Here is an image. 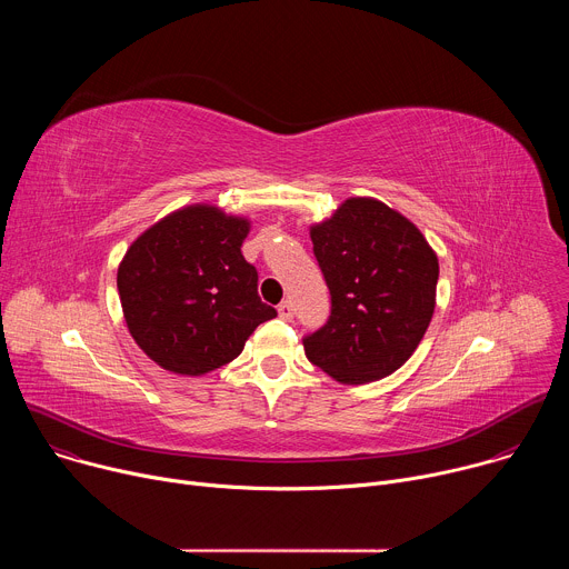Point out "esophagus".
<instances>
[{"instance_id": "obj_1", "label": "esophagus", "mask_w": 569, "mask_h": 569, "mask_svg": "<svg viewBox=\"0 0 569 569\" xmlns=\"http://www.w3.org/2000/svg\"><path fill=\"white\" fill-rule=\"evenodd\" d=\"M279 317L286 319V321H290V319L295 317V308H292V301H290V299H286V301L279 303Z\"/></svg>"}]
</instances>
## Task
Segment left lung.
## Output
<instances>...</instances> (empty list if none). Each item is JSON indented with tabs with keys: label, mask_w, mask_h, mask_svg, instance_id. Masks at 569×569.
I'll return each mask as SVG.
<instances>
[{
	"label": "left lung",
	"mask_w": 569,
	"mask_h": 569,
	"mask_svg": "<svg viewBox=\"0 0 569 569\" xmlns=\"http://www.w3.org/2000/svg\"><path fill=\"white\" fill-rule=\"evenodd\" d=\"M310 238L331 315L303 338L306 358L345 385L389 376L428 331L437 254L408 218L371 198L347 200Z\"/></svg>",
	"instance_id": "left-lung-1"
}]
</instances>
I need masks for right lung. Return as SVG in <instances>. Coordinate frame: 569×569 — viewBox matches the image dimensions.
<instances>
[{"label":"right lung","mask_w":569,"mask_h":569,"mask_svg":"<svg viewBox=\"0 0 569 569\" xmlns=\"http://www.w3.org/2000/svg\"><path fill=\"white\" fill-rule=\"evenodd\" d=\"M250 222L216 207H187L143 231L126 252L117 288L143 353L184 376L231 362L277 310L259 297V272L242 259Z\"/></svg>","instance_id":"1"}]
</instances>
